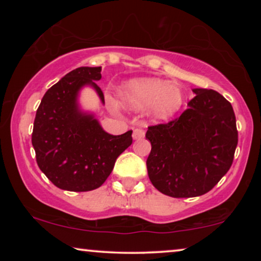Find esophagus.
Returning a JSON list of instances; mask_svg holds the SVG:
<instances>
[{"label": "esophagus", "mask_w": 261, "mask_h": 261, "mask_svg": "<svg viewBox=\"0 0 261 261\" xmlns=\"http://www.w3.org/2000/svg\"><path fill=\"white\" fill-rule=\"evenodd\" d=\"M145 137V130L142 128H135L133 130V139L134 140H139V139H142Z\"/></svg>", "instance_id": "obj_1"}]
</instances>
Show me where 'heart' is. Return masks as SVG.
<instances>
[{
	"label": "heart",
	"instance_id": "1",
	"mask_svg": "<svg viewBox=\"0 0 261 261\" xmlns=\"http://www.w3.org/2000/svg\"><path fill=\"white\" fill-rule=\"evenodd\" d=\"M184 101L181 89L158 78H134L119 90V103L124 108L151 109L155 120H169L176 115Z\"/></svg>",
	"mask_w": 261,
	"mask_h": 261
}]
</instances>
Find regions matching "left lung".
<instances>
[{"mask_svg":"<svg viewBox=\"0 0 261 261\" xmlns=\"http://www.w3.org/2000/svg\"><path fill=\"white\" fill-rule=\"evenodd\" d=\"M196 96L178 119L148 127L152 145L149 180L162 194L197 197L212 190L228 172L238 145L233 107L222 95L192 89Z\"/></svg>","mask_w":261,"mask_h":261,"instance_id":"8db88e82","label":"left lung"}]
</instances>
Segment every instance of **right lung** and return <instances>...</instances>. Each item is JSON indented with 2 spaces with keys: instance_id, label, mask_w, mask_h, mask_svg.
<instances>
[{
  "instance_id": "1",
  "label": "right lung",
  "mask_w": 261,
  "mask_h": 261,
  "mask_svg": "<svg viewBox=\"0 0 261 261\" xmlns=\"http://www.w3.org/2000/svg\"><path fill=\"white\" fill-rule=\"evenodd\" d=\"M101 66H82L65 74L46 91L37 110L32 145L38 166L57 188L91 191L112 173L121 153L132 145V130L112 135L92 113L81 108L78 97L90 87L105 105V95L95 82Z\"/></svg>"
}]
</instances>
